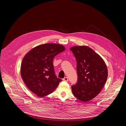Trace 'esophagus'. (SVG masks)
I'll use <instances>...</instances> for the list:
<instances>
[{
  "instance_id": "34e87169",
  "label": "esophagus",
  "mask_w": 126,
  "mask_h": 126,
  "mask_svg": "<svg viewBox=\"0 0 126 126\" xmlns=\"http://www.w3.org/2000/svg\"><path fill=\"white\" fill-rule=\"evenodd\" d=\"M63 80L64 81H68V77H66L64 78V79H63Z\"/></svg>"
}]
</instances>
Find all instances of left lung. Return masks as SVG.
Returning a JSON list of instances; mask_svg holds the SVG:
<instances>
[{"label":"left lung","mask_w":126,"mask_h":126,"mask_svg":"<svg viewBox=\"0 0 126 126\" xmlns=\"http://www.w3.org/2000/svg\"><path fill=\"white\" fill-rule=\"evenodd\" d=\"M77 61V83L72 86L73 95L82 102L96 97L101 91L108 78V69L102 58L87 46L70 48Z\"/></svg>","instance_id":"obj_1"}]
</instances>
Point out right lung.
I'll use <instances>...</instances> for the list:
<instances>
[{"label":"right lung","instance_id":"1","mask_svg":"<svg viewBox=\"0 0 126 126\" xmlns=\"http://www.w3.org/2000/svg\"><path fill=\"white\" fill-rule=\"evenodd\" d=\"M65 50L61 44H43L31 49L23 57L20 67L22 79L37 96L43 97L52 93L62 81L55 75L53 60Z\"/></svg>","mask_w":126,"mask_h":126}]
</instances>
